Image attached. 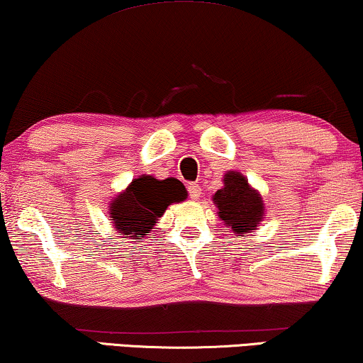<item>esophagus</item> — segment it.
Returning <instances> with one entry per match:
<instances>
[{
    "instance_id": "obj_1",
    "label": "esophagus",
    "mask_w": 363,
    "mask_h": 363,
    "mask_svg": "<svg viewBox=\"0 0 363 363\" xmlns=\"http://www.w3.org/2000/svg\"><path fill=\"white\" fill-rule=\"evenodd\" d=\"M188 195H190L191 200H198L201 195V186L198 185V183H190V185H188Z\"/></svg>"
}]
</instances>
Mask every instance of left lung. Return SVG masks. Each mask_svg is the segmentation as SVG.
<instances>
[{"label": "left lung", "instance_id": "1", "mask_svg": "<svg viewBox=\"0 0 363 363\" xmlns=\"http://www.w3.org/2000/svg\"><path fill=\"white\" fill-rule=\"evenodd\" d=\"M213 201L220 210L218 216L240 236L256 230L264 216L262 198L247 185L246 178L236 172L226 173L225 186L215 193Z\"/></svg>", "mask_w": 363, "mask_h": 363}]
</instances>
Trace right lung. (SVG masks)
<instances>
[{
    "label": "right lung",
    "instance_id": "obj_1",
    "mask_svg": "<svg viewBox=\"0 0 363 363\" xmlns=\"http://www.w3.org/2000/svg\"><path fill=\"white\" fill-rule=\"evenodd\" d=\"M165 186V180L152 177L135 178L123 193L112 203L111 216L116 228L130 240H138L152 231L158 218L170 203L182 201L185 190L173 180Z\"/></svg>",
    "mask_w": 363,
    "mask_h": 363
}]
</instances>
